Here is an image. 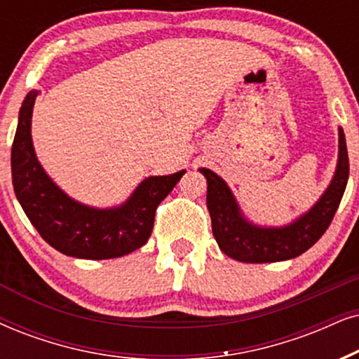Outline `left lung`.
Masks as SVG:
<instances>
[{
	"label": "left lung",
	"mask_w": 359,
	"mask_h": 359,
	"mask_svg": "<svg viewBox=\"0 0 359 359\" xmlns=\"http://www.w3.org/2000/svg\"><path fill=\"white\" fill-rule=\"evenodd\" d=\"M201 172L207 179V208L213 237L225 255L245 263L290 260L318 242L338 210L349 175L346 139L339 129V158L330 187L310 212L283 229H262L248 224L240 215L237 202L224 180L208 169Z\"/></svg>",
	"instance_id": "left-lung-1"
}]
</instances>
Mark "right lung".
<instances>
[{
  "label": "right lung",
  "instance_id": "add662e5",
  "mask_svg": "<svg viewBox=\"0 0 359 359\" xmlns=\"http://www.w3.org/2000/svg\"><path fill=\"white\" fill-rule=\"evenodd\" d=\"M38 90L22 102L11 147L13 187L38 233L57 252L76 258L106 260L137 250L151 237L156 210L185 170L149 177L119 208L97 210L59 190L44 174L31 142V114Z\"/></svg>",
  "mask_w": 359,
  "mask_h": 359
}]
</instances>
